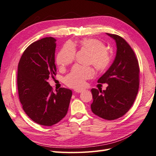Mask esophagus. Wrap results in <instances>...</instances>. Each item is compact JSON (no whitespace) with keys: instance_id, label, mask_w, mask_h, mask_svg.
<instances>
[{"instance_id":"34e87169","label":"esophagus","mask_w":156,"mask_h":156,"mask_svg":"<svg viewBox=\"0 0 156 156\" xmlns=\"http://www.w3.org/2000/svg\"><path fill=\"white\" fill-rule=\"evenodd\" d=\"M83 89H75V92L79 93H81V92H83Z\"/></svg>"}]
</instances>
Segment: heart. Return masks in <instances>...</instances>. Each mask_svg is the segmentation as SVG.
I'll use <instances>...</instances> for the list:
<instances>
[{
    "instance_id": "1",
    "label": "heart",
    "mask_w": 156,
    "mask_h": 156,
    "mask_svg": "<svg viewBox=\"0 0 156 156\" xmlns=\"http://www.w3.org/2000/svg\"><path fill=\"white\" fill-rule=\"evenodd\" d=\"M79 45L90 52L89 63L94 65L98 71H104L112 62V54L106 49L105 43L97 39H86L80 41ZM76 49L75 44L66 43L57 56V63L61 68L71 63L75 59ZM95 74L92 67L75 65L65 76V83L72 88H80L84 85L86 79L91 78Z\"/></svg>"
}]
</instances>
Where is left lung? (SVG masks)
<instances>
[{
    "label": "left lung",
    "instance_id": "1",
    "mask_svg": "<svg viewBox=\"0 0 156 156\" xmlns=\"http://www.w3.org/2000/svg\"><path fill=\"white\" fill-rule=\"evenodd\" d=\"M115 41L116 56L98 82L108 84L105 90L92 89V112L107 120H114L129 110L139 89L140 67L129 44L117 34L106 33Z\"/></svg>",
    "mask_w": 156,
    "mask_h": 156
}]
</instances>
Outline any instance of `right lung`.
<instances>
[{"label": "right lung", "instance_id": "1", "mask_svg": "<svg viewBox=\"0 0 156 156\" xmlns=\"http://www.w3.org/2000/svg\"><path fill=\"white\" fill-rule=\"evenodd\" d=\"M57 40L45 37L27 48L18 65L17 86L20 101L33 122L51 126L66 115L71 90L59 88L53 91L47 80L55 75V53Z\"/></svg>", "mask_w": 156, "mask_h": 156}]
</instances>
